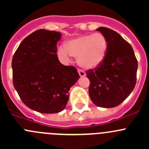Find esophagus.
Returning <instances> with one entry per match:
<instances>
[{"label": "esophagus", "mask_w": 149, "mask_h": 149, "mask_svg": "<svg viewBox=\"0 0 149 149\" xmlns=\"http://www.w3.org/2000/svg\"><path fill=\"white\" fill-rule=\"evenodd\" d=\"M78 72H79V74L81 77H84V76H86V73L84 71V70L79 69V70H78Z\"/></svg>", "instance_id": "esophagus-1"}]
</instances>
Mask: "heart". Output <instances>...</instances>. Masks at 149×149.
Returning a JSON list of instances; mask_svg holds the SVG:
<instances>
[{
	"instance_id": "heart-1",
	"label": "heart",
	"mask_w": 149,
	"mask_h": 149,
	"mask_svg": "<svg viewBox=\"0 0 149 149\" xmlns=\"http://www.w3.org/2000/svg\"><path fill=\"white\" fill-rule=\"evenodd\" d=\"M108 43L101 33L84 34L68 40L65 47L58 48V55L68 60L70 55L78 58V63L87 69L101 65L107 53Z\"/></svg>"
}]
</instances>
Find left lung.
<instances>
[{
  "mask_svg": "<svg viewBox=\"0 0 149 149\" xmlns=\"http://www.w3.org/2000/svg\"><path fill=\"white\" fill-rule=\"evenodd\" d=\"M108 43L102 63L86 76L90 81V98L97 106L112 108L121 104L133 91L136 83L138 61L131 45L116 31L100 27Z\"/></svg>",
  "mask_w": 149,
  "mask_h": 149,
  "instance_id": "obj_1",
  "label": "left lung"
}]
</instances>
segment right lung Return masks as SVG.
Segmentation results:
<instances>
[{
    "mask_svg": "<svg viewBox=\"0 0 149 149\" xmlns=\"http://www.w3.org/2000/svg\"><path fill=\"white\" fill-rule=\"evenodd\" d=\"M62 34L39 29L19 45L12 59L13 83L24 104L40 113L65 109L70 87L80 78L73 66L63 65L57 55Z\"/></svg>",
    "mask_w": 149,
    "mask_h": 149,
    "instance_id": "obj_1",
    "label": "right lung"
}]
</instances>
